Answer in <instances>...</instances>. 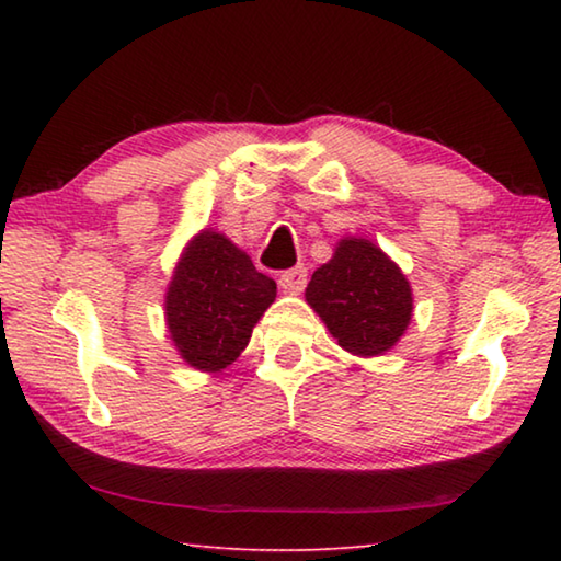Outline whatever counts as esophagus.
Returning <instances> with one entry per match:
<instances>
[{
  "instance_id": "esophagus-1",
  "label": "esophagus",
  "mask_w": 561,
  "mask_h": 561,
  "mask_svg": "<svg viewBox=\"0 0 561 561\" xmlns=\"http://www.w3.org/2000/svg\"><path fill=\"white\" fill-rule=\"evenodd\" d=\"M279 287L287 294H299L307 287V270L304 267H291L279 274Z\"/></svg>"
}]
</instances>
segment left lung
<instances>
[{"mask_svg":"<svg viewBox=\"0 0 561 561\" xmlns=\"http://www.w3.org/2000/svg\"><path fill=\"white\" fill-rule=\"evenodd\" d=\"M309 307L354 356H381L405 334L413 294L401 267L364 237H344L334 257L311 274Z\"/></svg>","mask_w":561,"mask_h":561,"instance_id":"left-lung-1","label":"left lung"}]
</instances>
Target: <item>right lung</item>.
I'll return each instance as SVG.
<instances>
[{
  "mask_svg": "<svg viewBox=\"0 0 561 561\" xmlns=\"http://www.w3.org/2000/svg\"><path fill=\"white\" fill-rule=\"evenodd\" d=\"M277 297V284L225 234L203 230L187 242L165 291V321L180 358L197 371H222L242 354Z\"/></svg>",
  "mask_w": 561,
  "mask_h": 561,
  "instance_id": "right-lung-1",
  "label": "right lung"
}]
</instances>
